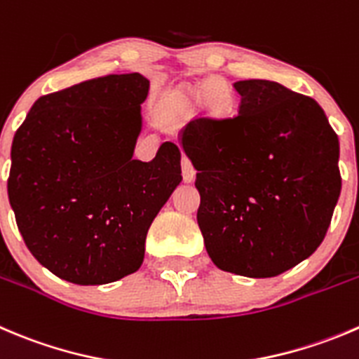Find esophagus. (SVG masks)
<instances>
[{
	"mask_svg": "<svg viewBox=\"0 0 359 359\" xmlns=\"http://www.w3.org/2000/svg\"><path fill=\"white\" fill-rule=\"evenodd\" d=\"M194 173H196V172H194L193 165H191L189 159L184 156V158H182V177H184V180H186V182H193Z\"/></svg>",
	"mask_w": 359,
	"mask_h": 359,
	"instance_id": "1",
	"label": "esophagus"
}]
</instances>
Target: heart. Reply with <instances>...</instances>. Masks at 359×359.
Returning <instances> with one entry per match:
<instances>
[{
    "label": "heart",
    "mask_w": 359,
    "mask_h": 359,
    "mask_svg": "<svg viewBox=\"0 0 359 359\" xmlns=\"http://www.w3.org/2000/svg\"><path fill=\"white\" fill-rule=\"evenodd\" d=\"M226 93L228 91H226L224 82H221V80L217 79H208L205 80L203 83H200L196 89H191L189 93H186L184 102H189V103L193 102V103H198V105H203V103L224 98ZM212 110H214L215 114L224 112V109H222L221 105H212Z\"/></svg>",
    "instance_id": "1"
}]
</instances>
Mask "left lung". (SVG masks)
Wrapping results in <instances>:
<instances>
[{
    "mask_svg": "<svg viewBox=\"0 0 359 359\" xmlns=\"http://www.w3.org/2000/svg\"><path fill=\"white\" fill-rule=\"evenodd\" d=\"M238 116L182 131L196 168L198 226L214 264L266 279L307 259L339 201V137L318 102L270 80H240Z\"/></svg>",
    "mask_w": 359,
    "mask_h": 359,
    "instance_id": "obj_1",
    "label": "left lung"
}]
</instances>
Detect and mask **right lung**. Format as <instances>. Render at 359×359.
<instances>
[{"label":"right lung","mask_w":359,"mask_h":359,"mask_svg":"<svg viewBox=\"0 0 359 359\" xmlns=\"http://www.w3.org/2000/svg\"><path fill=\"white\" fill-rule=\"evenodd\" d=\"M149 80L107 75L34 102L12 142L8 200L34 257L80 286L119 280L144 261L152 221L182 180L172 142L133 159Z\"/></svg>","instance_id":"1"}]
</instances>
